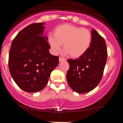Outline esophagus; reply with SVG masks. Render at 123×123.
<instances>
[{
	"instance_id": "34e87169",
	"label": "esophagus",
	"mask_w": 123,
	"mask_h": 123,
	"mask_svg": "<svg viewBox=\"0 0 123 123\" xmlns=\"http://www.w3.org/2000/svg\"><path fill=\"white\" fill-rule=\"evenodd\" d=\"M63 61H65V59L63 57H59V62H63Z\"/></svg>"
}]
</instances>
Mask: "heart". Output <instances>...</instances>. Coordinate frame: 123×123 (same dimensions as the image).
<instances>
[{"instance_id": "b5f03b06", "label": "heart", "mask_w": 123, "mask_h": 123, "mask_svg": "<svg viewBox=\"0 0 123 123\" xmlns=\"http://www.w3.org/2000/svg\"><path fill=\"white\" fill-rule=\"evenodd\" d=\"M92 39V34L89 29L65 24L55 28L54 36H49L48 42L55 52H58L63 44L65 54L71 58H77L86 53Z\"/></svg>"}]
</instances>
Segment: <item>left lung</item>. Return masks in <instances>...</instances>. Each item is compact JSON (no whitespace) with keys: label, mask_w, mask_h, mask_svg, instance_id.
I'll return each instance as SVG.
<instances>
[{"label":"left lung","mask_w":123,"mask_h":123,"mask_svg":"<svg viewBox=\"0 0 123 123\" xmlns=\"http://www.w3.org/2000/svg\"><path fill=\"white\" fill-rule=\"evenodd\" d=\"M92 43L85 54L77 59H69L67 79L70 87L78 93H86L97 86L102 79L107 59L104 37L92 31Z\"/></svg>","instance_id":"left-lung-1"}]
</instances>
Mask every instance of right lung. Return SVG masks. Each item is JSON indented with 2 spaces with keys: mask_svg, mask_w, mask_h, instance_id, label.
<instances>
[{
  "mask_svg": "<svg viewBox=\"0 0 123 123\" xmlns=\"http://www.w3.org/2000/svg\"><path fill=\"white\" fill-rule=\"evenodd\" d=\"M44 24L32 23L23 29L13 39L10 49V73L18 87L26 92L43 89L59 62V57L49 52L50 46L47 37L43 36Z\"/></svg>",
  "mask_w": 123,
  "mask_h": 123,
  "instance_id": "obj_1",
  "label": "right lung"
}]
</instances>
